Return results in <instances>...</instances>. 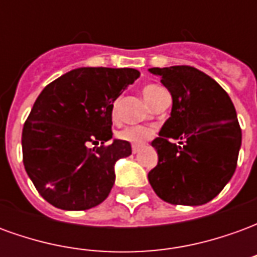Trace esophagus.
<instances>
[{"label": "esophagus", "mask_w": 257, "mask_h": 257, "mask_svg": "<svg viewBox=\"0 0 257 257\" xmlns=\"http://www.w3.org/2000/svg\"><path fill=\"white\" fill-rule=\"evenodd\" d=\"M139 146H132V153H134V154H138V153H139Z\"/></svg>", "instance_id": "1"}]
</instances>
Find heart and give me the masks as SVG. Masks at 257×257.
Segmentation results:
<instances>
[{"label":"heart","instance_id":"b5f03b06","mask_svg":"<svg viewBox=\"0 0 257 257\" xmlns=\"http://www.w3.org/2000/svg\"><path fill=\"white\" fill-rule=\"evenodd\" d=\"M143 96L151 106L156 107L164 97H168L169 93H168L165 88H162L161 85L150 84L145 86ZM118 108H119V101L117 100L114 101V106H112V117L114 118L118 115ZM154 132L156 131L151 126H128V128L122 129L119 132V138L122 140H126V142H131L134 145H142L150 138H153Z\"/></svg>","mask_w":257,"mask_h":257}]
</instances>
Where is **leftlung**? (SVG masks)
Returning <instances> with one entry per match:
<instances>
[{"label":"left lung","mask_w":257,"mask_h":257,"mask_svg":"<svg viewBox=\"0 0 257 257\" xmlns=\"http://www.w3.org/2000/svg\"><path fill=\"white\" fill-rule=\"evenodd\" d=\"M171 92L172 111L153 140L158 164L149 172L156 194L173 205H202L224 189L237 168L241 128L230 96L190 66L153 67ZM180 140V146L172 143Z\"/></svg>","instance_id":"8db88e82"}]
</instances>
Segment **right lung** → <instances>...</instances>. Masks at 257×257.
I'll list each match as a JSON object with an SVG mask.
<instances>
[{"label": "right lung", "mask_w": 257, "mask_h": 257, "mask_svg": "<svg viewBox=\"0 0 257 257\" xmlns=\"http://www.w3.org/2000/svg\"><path fill=\"white\" fill-rule=\"evenodd\" d=\"M139 75L135 68H74L37 97L22 134L23 164L49 204L85 210L108 197L115 162L132 154L126 140L104 145L112 138V104Z\"/></svg>", "instance_id": "right-lung-1"}]
</instances>
